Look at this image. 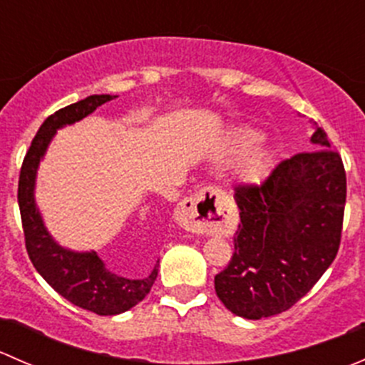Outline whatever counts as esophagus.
Returning a JSON list of instances; mask_svg holds the SVG:
<instances>
[{
    "label": "esophagus",
    "instance_id": "obj_1",
    "mask_svg": "<svg viewBox=\"0 0 365 365\" xmlns=\"http://www.w3.org/2000/svg\"><path fill=\"white\" fill-rule=\"evenodd\" d=\"M220 201V192L217 189H203L194 196L187 197L176 208V222L187 233L194 235H217L226 231L227 220H213L217 212V203Z\"/></svg>",
    "mask_w": 365,
    "mask_h": 365
}]
</instances>
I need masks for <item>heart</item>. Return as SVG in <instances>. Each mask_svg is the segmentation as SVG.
<instances>
[{
    "mask_svg": "<svg viewBox=\"0 0 365 365\" xmlns=\"http://www.w3.org/2000/svg\"><path fill=\"white\" fill-rule=\"evenodd\" d=\"M259 141V132L251 127H237L224 139L219 148V159L230 160L240 157L237 164V176L242 185H256L263 182L272 168V153L264 145H256Z\"/></svg>",
    "mask_w": 365,
    "mask_h": 365,
    "instance_id": "1",
    "label": "heart"
}]
</instances>
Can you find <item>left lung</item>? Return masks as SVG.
I'll list each match as a JSON object with an SVG mask.
<instances>
[{
    "label": "left lung",
    "instance_id": "obj_1",
    "mask_svg": "<svg viewBox=\"0 0 365 365\" xmlns=\"http://www.w3.org/2000/svg\"><path fill=\"white\" fill-rule=\"evenodd\" d=\"M311 143L322 150L282 160L259 187L235 189L240 224L233 257L215 275V293L245 319L288 311L336 259L344 165L319 127Z\"/></svg>",
    "mask_w": 365,
    "mask_h": 365
}]
</instances>
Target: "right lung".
Wrapping results in <instances>:
<instances>
[{"instance_id":"1","label":"right lung","mask_w":365,"mask_h":365,"mask_svg":"<svg viewBox=\"0 0 365 365\" xmlns=\"http://www.w3.org/2000/svg\"><path fill=\"white\" fill-rule=\"evenodd\" d=\"M116 98V95H91L51 114L36 132L26 153L19 176L21 219L26 238V251L33 267L47 284L73 305L98 316H114L138 305L152 289L159 264L143 279H128L114 274L95 251H72L54 240L46 227L35 200L36 173L46 157L51 141L60 128L73 125L91 114L98 106ZM150 222H159L152 215ZM159 263V261H157Z\"/></svg>"}]
</instances>
